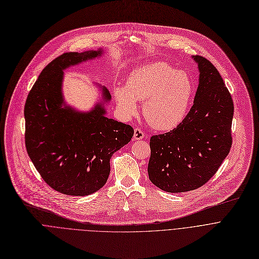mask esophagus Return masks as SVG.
Here are the masks:
<instances>
[{
    "mask_svg": "<svg viewBox=\"0 0 259 259\" xmlns=\"http://www.w3.org/2000/svg\"><path fill=\"white\" fill-rule=\"evenodd\" d=\"M143 137H144V132H143L139 127H136V128L134 129L133 139H134V140H141Z\"/></svg>",
    "mask_w": 259,
    "mask_h": 259,
    "instance_id": "34e87169",
    "label": "esophagus"
}]
</instances>
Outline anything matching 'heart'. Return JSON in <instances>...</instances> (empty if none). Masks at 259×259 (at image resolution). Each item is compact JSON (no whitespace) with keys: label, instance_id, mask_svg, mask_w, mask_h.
Returning a JSON list of instances; mask_svg holds the SVG:
<instances>
[{"label":"heart","instance_id":"1","mask_svg":"<svg viewBox=\"0 0 259 259\" xmlns=\"http://www.w3.org/2000/svg\"><path fill=\"white\" fill-rule=\"evenodd\" d=\"M194 86L191 78L165 62L149 63L132 70L126 86L115 90L120 112L127 117L137 110V100L143 101V115L153 128L167 131L186 118Z\"/></svg>","mask_w":259,"mask_h":259}]
</instances>
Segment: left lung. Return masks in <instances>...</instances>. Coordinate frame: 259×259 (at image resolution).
I'll use <instances>...</instances> for the list:
<instances>
[{
    "label": "left lung",
    "mask_w": 259,
    "mask_h": 259,
    "mask_svg": "<svg viewBox=\"0 0 259 259\" xmlns=\"http://www.w3.org/2000/svg\"><path fill=\"white\" fill-rule=\"evenodd\" d=\"M200 71L194 104L173 130L151 137L150 180L168 193L194 191L216 173L229 155L234 103L217 68L195 55Z\"/></svg>",
    "instance_id": "left-lung-1"
}]
</instances>
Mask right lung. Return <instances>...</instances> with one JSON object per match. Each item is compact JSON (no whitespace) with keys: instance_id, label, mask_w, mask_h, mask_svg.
<instances>
[{"instance_id":"1","label":"right lung","mask_w":259,"mask_h":259,"mask_svg":"<svg viewBox=\"0 0 259 259\" xmlns=\"http://www.w3.org/2000/svg\"><path fill=\"white\" fill-rule=\"evenodd\" d=\"M102 52H67L55 58L42 70L24 105L27 154L48 186L63 195L83 197L100 190L110 158L134 133L130 125L105 117L104 102L112 96L104 87L102 101L87 113L65 105L63 70Z\"/></svg>"}]
</instances>
